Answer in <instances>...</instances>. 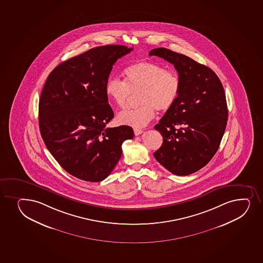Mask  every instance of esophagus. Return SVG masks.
<instances>
[{"label":"esophagus","instance_id":"1","mask_svg":"<svg viewBox=\"0 0 263 263\" xmlns=\"http://www.w3.org/2000/svg\"><path fill=\"white\" fill-rule=\"evenodd\" d=\"M143 132V130L140 129V128H134V133L136 136H139V135H141V134Z\"/></svg>","mask_w":263,"mask_h":263}]
</instances>
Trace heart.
<instances>
[{
    "label": "heart",
    "instance_id": "1",
    "mask_svg": "<svg viewBox=\"0 0 263 263\" xmlns=\"http://www.w3.org/2000/svg\"><path fill=\"white\" fill-rule=\"evenodd\" d=\"M124 81L110 78L105 93L115 106H127L132 93L138 95V107L122 111L117 116L121 124L142 127L155 117L156 108L168 111L177 102L182 80L177 72L170 71L156 62L141 61L128 65L123 71Z\"/></svg>",
    "mask_w": 263,
    "mask_h": 263
}]
</instances>
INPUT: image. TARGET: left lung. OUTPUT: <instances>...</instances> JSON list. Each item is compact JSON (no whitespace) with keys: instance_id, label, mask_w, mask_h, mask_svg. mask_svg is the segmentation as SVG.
Wrapping results in <instances>:
<instances>
[{"instance_id":"8db88e82","label":"left lung","mask_w":263,"mask_h":263,"mask_svg":"<svg viewBox=\"0 0 263 263\" xmlns=\"http://www.w3.org/2000/svg\"><path fill=\"white\" fill-rule=\"evenodd\" d=\"M148 55L172 63L182 80L178 100L155 126L163 139L154 157L173 174H192L211 161L224 136L228 117L224 88L212 69L189 57L166 48Z\"/></svg>"}]
</instances>
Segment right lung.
<instances>
[{"instance_id": "add662e5", "label": "right lung", "mask_w": 263, "mask_h": 263, "mask_svg": "<svg viewBox=\"0 0 263 263\" xmlns=\"http://www.w3.org/2000/svg\"><path fill=\"white\" fill-rule=\"evenodd\" d=\"M133 48H92L61 63L48 76L39 100V128L46 148L65 172L100 182L121 158L129 126L106 127L114 112L105 93L112 65Z\"/></svg>"}]
</instances>
